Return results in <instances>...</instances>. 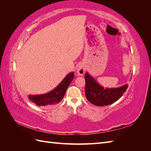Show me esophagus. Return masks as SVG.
<instances>
[{
    "instance_id": "esophagus-1",
    "label": "esophagus",
    "mask_w": 151,
    "mask_h": 151,
    "mask_svg": "<svg viewBox=\"0 0 151 151\" xmlns=\"http://www.w3.org/2000/svg\"><path fill=\"white\" fill-rule=\"evenodd\" d=\"M86 66L81 64V65H80L77 67V69H76V73H77V75L78 76L84 75V74L85 73L86 71Z\"/></svg>"
}]
</instances>
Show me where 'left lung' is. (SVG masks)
Segmentation results:
<instances>
[{
  "label": "left lung",
  "instance_id": "8db88e82",
  "mask_svg": "<svg viewBox=\"0 0 151 151\" xmlns=\"http://www.w3.org/2000/svg\"><path fill=\"white\" fill-rule=\"evenodd\" d=\"M85 95L90 103L98 106L110 105L118 101L128 88L127 84L118 88H104L87 72L85 75Z\"/></svg>",
  "mask_w": 151,
  "mask_h": 151
}]
</instances>
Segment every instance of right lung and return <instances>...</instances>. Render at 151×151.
<instances>
[{
	"label": "right lung",
	"instance_id": "right-lung-1",
	"mask_svg": "<svg viewBox=\"0 0 151 151\" xmlns=\"http://www.w3.org/2000/svg\"><path fill=\"white\" fill-rule=\"evenodd\" d=\"M74 76L75 74L73 72L67 74L62 82L52 91L41 95H28V98L38 106L49 107L58 104L63 99Z\"/></svg>",
	"mask_w": 151,
	"mask_h": 151
}]
</instances>
